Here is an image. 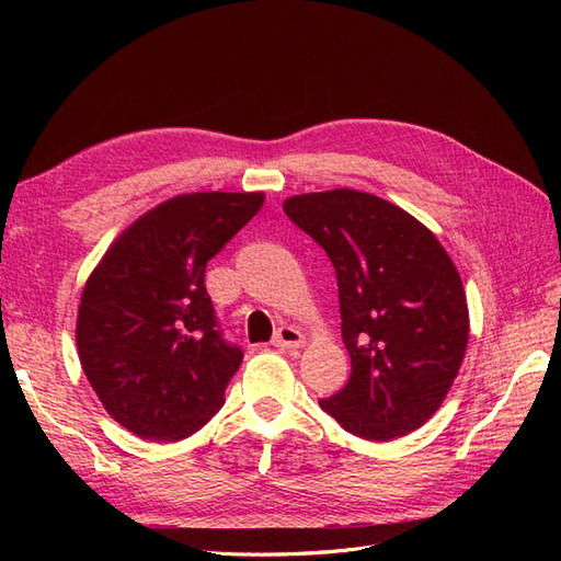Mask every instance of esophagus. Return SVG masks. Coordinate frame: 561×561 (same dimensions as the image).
I'll list each match as a JSON object with an SVG mask.
<instances>
[{"mask_svg":"<svg viewBox=\"0 0 561 561\" xmlns=\"http://www.w3.org/2000/svg\"><path fill=\"white\" fill-rule=\"evenodd\" d=\"M301 344H304V334L293 325H283L274 334V346L278 348H299Z\"/></svg>","mask_w":561,"mask_h":561,"instance_id":"obj_1","label":"esophagus"}]
</instances>
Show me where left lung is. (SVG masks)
<instances>
[{"mask_svg": "<svg viewBox=\"0 0 561 561\" xmlns=\"http://www.w3.org/2000/svg\"><path fill=\"white\" fill-rule=\"evenodd\" d=\"M283 210L336 271L351 379L320 407L371 443L421 428L447 398L470 332L447 250L416 217L367 192L299 194Z\"/></svg>", "mask_w": 561, "mask_h": 561, "instance_id": "8db88e82", "label": "left lung"}]
</instances>
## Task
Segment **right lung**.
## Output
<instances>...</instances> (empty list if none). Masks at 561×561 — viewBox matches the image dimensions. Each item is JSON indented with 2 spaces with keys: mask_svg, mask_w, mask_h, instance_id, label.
<instances>
[{
  "mask_svg": "<svg viewBox=\"0 0 561 561\" xmlns=\"http://www.w3.org/2000/svg\"><path fill=\"white\" fill-rule=\"evenodd\" d=\"M262 203V192L168 198L122 231L83 285L81 369L126 431L175 443L222 407L243 351L217 330L206 266Z\"/></svg>",
  "mask_w": 561,
  "mask_h": 561,
  "instance_id": "right-lung-1",
  "label": "right lung"
}]
</instances>
